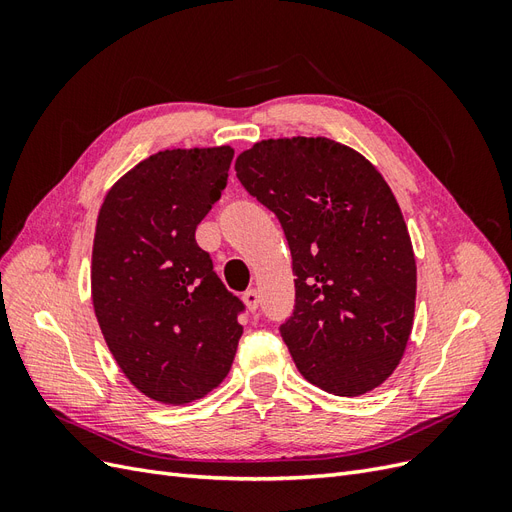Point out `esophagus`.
<instances>
[{
    "label": "esophagus",
    "mask_w": 512,
    "mask_h": 512,
    "mask_svg": "<svg viewBox=\"0 0 512 512\" xmlns=\"http://www.w3.org/2000/svg\"><path fill=\"white\" fill-rule=\"evenodd\" d=\"M243 301H245V305H247V309H250V312H256V309H258V303H260V294H258V290H256V288L245 290V292H243Z\"/></svg>",
    "instance_id": "obj_1"
}]
</instances>
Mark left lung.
Returning a JSON list of instances; mask_svg holds the SVG:
<instances>
[{
    "mask_svg": "<svg viewBox=\"0 0 512 512\" xmlns=\"http://www.w3.org/2000/svg\"><path fill=\"white\" fill-rule=\"evenodd\" d=\"M280 220L294 280L280 327L305 380L339 397L376 389L404 356L416 262L404 215L378 170L329 138H269L235 164Z\"/></svg>",
    "mask_w": 512,
    "mask_h": 512,
    "instance_id": "left-lung-1",
    "label": "left lung"
}]
</instances>
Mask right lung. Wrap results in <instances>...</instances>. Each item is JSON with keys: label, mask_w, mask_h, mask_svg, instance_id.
I'll list each match as a JSON object with an SVG mask.
<instances>
[{"label": "right lung", "mask_w": 512, "mask_h": 512, "mask_svg": "<svg viewBox=\"0 0 512 512\" xmlns=\"http://www.w3.org/2000/svg\"><path fill=\"white\" fill-rule=\"evenodd\" d=\"M235 151L166 149L106 194L91 254L96 318L126 378L162 404H190L235 359L245 305L213 271L196 226L218 203Z\"/></svg>", "instance_id": "obj_1"}]
</instances>
